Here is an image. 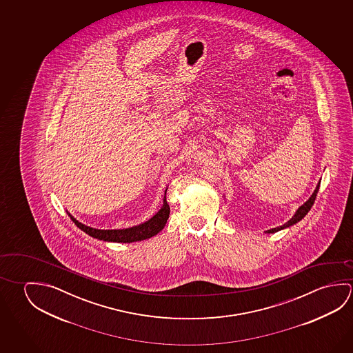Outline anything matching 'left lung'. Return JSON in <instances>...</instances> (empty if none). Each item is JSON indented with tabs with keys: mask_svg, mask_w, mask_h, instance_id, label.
<instances>
[{
	"mask_svg": "<svg viewBox=\"0 0 353 353\" xmlns=\"http://www.w3.org/2000/svg\"><path fill=\"white\" fill-rule=\"evenodd\" d=\"M319 188H320V182H319L318 185H316V190L314 191L312 196H310V198H309V199H307V201L301 205V208L296 210V213L294 214V216H293L292 219L287 221L284 225L278 226V228H274V229H271V230H267L266 232L270 234V232H279V230H282L284 228H288V226L293 225L295 223L301 221V220L305 216L306 214H307V212L312 209V204L315 202V198H316V194H318Z\"/></svg>",
	"mask_w": 353,
	"mask_h": 353,
	"instance_id": "obj_1",
	"label": "left lung"
}]
</instances>
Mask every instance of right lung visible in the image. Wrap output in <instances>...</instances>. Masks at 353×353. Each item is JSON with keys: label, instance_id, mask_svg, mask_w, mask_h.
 Masks as SVG:
<instances>
[{"label": "right lung", "instance_id": "1", "mask_svg": "<svg viewBox=\"0 0 353 353\" xmlns=\"http://www.w3.org/2000/svg\"><path fill=\"white\" fill-rule=\"evenodd\" d=\"M165 194H166V192H165ZM168 215H170V207H168L166 196H165L163 205L157 212V215H154L144 224L129 228V229L99 230V229H93L90 226L83 225L72 216H70V218L75 223L77 228H80L82 232H86L90 236L96 237V239L103 240V241H113V243H134V241H141L145 239H149V237L157 235V232H161L163 226L166 225V223H168Z\"/></svg>", "mask_w": 353, "mask_h": 353}]
</instances>
